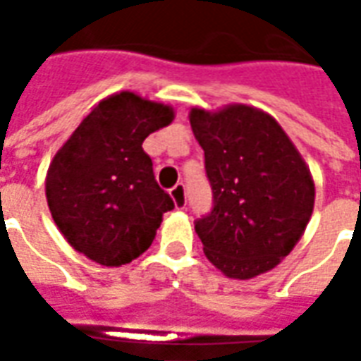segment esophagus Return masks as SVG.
<instances>
[{
    "mask_svg": "<svg viewBox=\"0 0 361 361\" xmlns=\"http://www.w3.org/2000/svg\"><path fill=\"white\" fill-rule=\"evenodd\" d=\"M170 195H172L176 207H180V209H183L185 203H188V197H185V185H183V183H176V185L170 189Z\"/></svg>",
    "mask_w": 361,
    "mask_h": 361,
    "instance_id": "1",
    "label": "esophagus"
}]
</instances>
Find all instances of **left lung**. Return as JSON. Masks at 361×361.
<instances>
[{"instance_id":"1","label":"left lung","mask_w":361,"mask_h":361,"mask_svg":"<svg viewBox=\"0 0 361 361\" xmlns=\"http://www.w3.org/2000/svg\"><path fill=\"white\" fill-rule=\"evenodd\" d=\"M204 150L212 209L195 220L207 259L230 279H253L286 257L313 212L307 166L274 119L243 104L189 114Z\"/></svg>"}]
</instances>
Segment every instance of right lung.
Here are the masks:
<instances>
[{"label": "right lung", "mask_w": 361, "mask_h": 361, "mask_svg": "<svg viewBox=\"0 0 361 361\" xmlns=\"http://www.w3.org/2000/svg\"><path fill=\"white\" fill-rule=\"evenodd\" d=\"M172 119L164 104L119 92L98 104L51 160L46 178L51 219L96 263H131L149 250L162 214L173 209L142 150V141Z\"/></svg>", "instance_id": "obj_1"}]
</instances>
